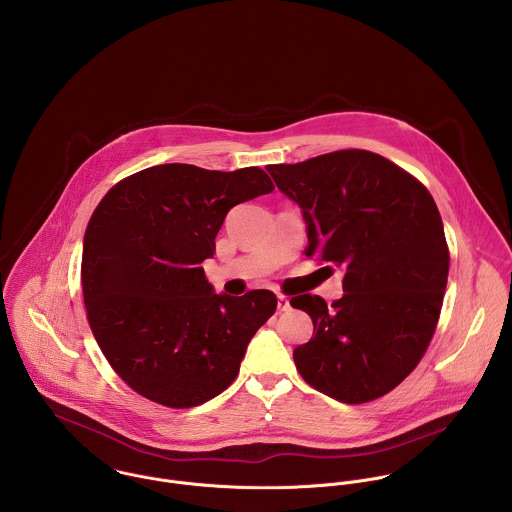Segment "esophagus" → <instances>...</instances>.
<instances>
[{
	"label": "esophagus",
	"mask_w": 512,
	"mask_h": 512,
	"mask_svg": "<svg viewBox=\"0 0 512 512\" xmlns=\"http://www.w3.org/2000/svg\"><path fill=\"white\" fill-rule=\"evenodd\" d=\"M290 309V299L286 295H278V311H288Z\"/></svg>",
	"instance_id": "esophagus-1"
}]
</instances>
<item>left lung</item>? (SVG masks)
Wrapping results in <instances>:
<instances>
[{"label":"left lung","instance_id":"1","mask_svg":"<svg viewBox=\"0 0 512 512\" xmlns=\"http://www.w3.org/2000/svg\"><path fill=\"white\" fill-rule=\"evenodd\" d=\"M266 169L301 209L305 256L345 272L331 305L311 293L290 301L313 321V337L293 351L299 374L345 404L384 396L420 363L438 325L449 252L432 195L365 149Z\"/></svg>","mask_w":512,"mask_h":512}]
</instances>
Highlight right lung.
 <instances>
[{
  "label": "right lung",
  "mask_w": 512,
  "mask_h": 512,
  "mask_svg": "<svg viewBox=\"0 0 512 512\" xmlns=\"http://www.w3.org/2000/svg\"><path fill=\"white\" fill-rule=\"evenodd\" d=\"M274 191L260 167H147L116 183L82 244V295L98 347L138 394L193 408L236 378L254 333L274 315L270 290L215 293L213 258L226 213Z\"/></svg>",
  "instance_id": "obj_1"
}]
</instances>
